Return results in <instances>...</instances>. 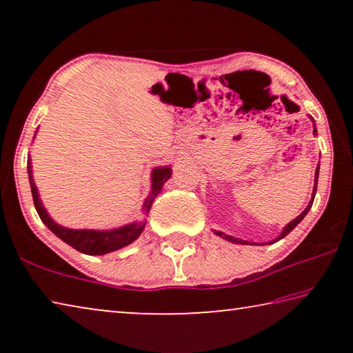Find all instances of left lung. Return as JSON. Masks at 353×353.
<instances>
[{
	"label": "left lung",
	"instance_id": "left-lung-1",
	"mask_svg": "<svg viewBox=\"0 0 353 353\" xmlns=\"http://www.w3.org/2000/svg\"><path fill=\"white\" fill-rule=\"evenodd\" d=\"M312 118V117H310ZM313 119V118H312ZM313 123H314V119H313ZM313 134L316 135V126H314V130H313ZM318 176H319V165H318V168H316V172H314V187H313V194H312V199H310V202H308V205H307V208L305 210H303L301 214H299L297 218H294L291 221L290 224H286L285 225V229H283V232L282 234H280L276 240H272V241H270V244H272V243H276V241H279V240H282L283 236H286L290 234V232L294 229V227L301 223V221L305 218V214L308 213V210L310 208H312V205H313V201H314V194H316V188H318ZM214 234H216L218 236H221V238H224V240H227V241H230V243H236V244H254V243H249V241H244V240H240V238H235V236H230V235H225V234H223V232H218V230H214Z\"/></svg>",
	"mask_w": 353,
	"mask_h": 353
}]
</instances>
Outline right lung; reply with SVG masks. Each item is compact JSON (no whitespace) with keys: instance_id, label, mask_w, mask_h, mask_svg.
Returning a JSON list of instances; mask_svg holds the SVG:
<instances>
[{"instance_id":"right-lung-1","label":"right lung","mask_w":353,"mask_h":353,"mask_svg":"<svg viewBox=\"0 0 353 353\" xmlns=\"http://www.w3.org/2000/svg\"><path fill=\"white\" fill-rule=\"evenodd\" d=\"M28 176H29V183H31L34 205L40 219L43 221V224L52 232V234L61 238L62 241L70 244L71 248L79 250L82 254L104 255V254L113 252V250L121 249L132 241H135L137 238L141 235L143 229H145L146 223H143V221L141 223L126 224L112 230H76V229H68V227L59 225L57 223L52 221L50 214H48L46 208L43 207V204H41V201L39 198V191L32 179L31 157H28ZM170 177H171L170 166H160V168L152 170V176H151L152 190H151V194L146 198L145 204H143V210H145V213L151 210L154 198L160 193V191H162L163 183L168 181Z\"/></svg>"}]
</instances>
